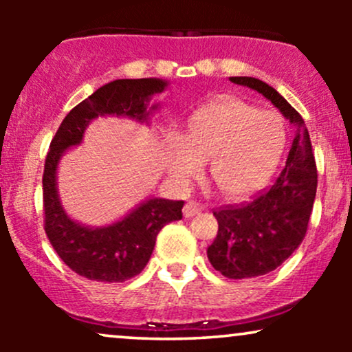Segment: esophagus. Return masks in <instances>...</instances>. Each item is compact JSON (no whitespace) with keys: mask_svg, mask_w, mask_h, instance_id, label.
Listing matches in <instances>:
<instances>
[{"mask_svg":"<svg viewBox=\"0 0 352 352\" xmlns=\"http://www.w3.org/2000/svg\"><path fill=\"white\" fill-rule=\"evenodd\" d=\"M201 212V205L199 204V201H187L184 207V215L190 218L193 215H197V213Z\"/></svg>","mask_w":352,"mask_h":352,"instance_id":"obj_1","label":"esophagus"}]
</instances>
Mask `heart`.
Here are the masks:
<instances>
[{
	"label": "heart",
	"mask_w": 352,
	"mask_h": 352,
	"mask_svg": "<svg viewBox=\"0 0 352 352\" xmlns=\"http://www.w3.org/2000/svg\"><path fill=\"white\" fill-rule=\"evenodd\" d=\"M168 165L187 185L208 162V179L227 200H241L272 179L286 147V125L276 112L223 98L193 112Z\"/></svg>",
	"instance_id": "obj_1"
}]
</instances>
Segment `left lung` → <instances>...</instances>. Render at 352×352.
I'll return each instance as SVG.
<instances>
[{
    "label": "left lung",
    "instance_id": "left-lung-1",
    "mask_svg": "<svg viewBox=\"0 0 352 352\" xmlns=\"http://www.w3.org/2000/svg\"><path fill=\"white\" fill-rule=\"evenodd\" d=\"M230 80L263 94L286 119L301 127L293 140L286 167L272 187L258 192L250 201L213 210L218 232L207 250L210 263L223 276L243 280L273 272L300 246L316 199L318 172L308 129L300 112L263 80Z\"/></svg>",
    "mask_w": 352,
    "mask_h": 352
}]
</instances>
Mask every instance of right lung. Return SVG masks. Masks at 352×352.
<instances>
[{
  "mask_svg": "<svg viewBox=\"0 0 352 352\" xmlns=\"http://www.w3.org/2000/svg\"><path fill=\"white\" fill-rule=\"evenodd\" d=\"M160 79H117L78 104L64 117L52 137L43 173L44 232L60 260L72 272L92 281L122 283L139 274L151 260L159 232L180 220L184 200L151 199L111 227L89 228L64 213L56 190L58 162L71 145L80 142L84 129L94 117L116 114L144 120L147 100L162 92Z\"/></svg>",
  "mask_w": 352,
  "mask_h": 352,
  "instance_id": "1",
  "label": "right lung"
}]
</instances>
